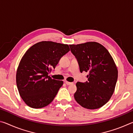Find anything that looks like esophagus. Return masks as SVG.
I'll list each match as a JSON object with an SVG mask.
<instances>
[{
    "label": "esophagus",
    "instance_id": "34e87169",
    "mask_svg": "<svg viewBox=\"0 0 133 133\" xmlns=\"http://www.w3.org/2000/svg\"><path fill=\"white\" fill-rule=\"evenodd\" d=\"M65 83H66V84H67V85H70V84H73V83H71V82H67V81H65Z\"/></svg>",
    "mask_w": 133,
    "mask_h": 133
}]
</instances>
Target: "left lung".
<instances>
[{
  "mask_svg": "<svg viewBox=\"0 0 133 133\" xmlns=\"http://www.w3.org/2000/svg\"><path fill=\"white\" fill-rule=\"evenodd\" d=\"M81 73L89 72L88 82L76 83L75 98L85 109H99L109 102L115 90L118 70L113 58L102 44L88 42L70 44Z\"/></svg>",
  "mask_w": 133,
  "mask_h": 133,
  "instance_id": "left-lung-1",
  "label": "left lung"
}]
</instances>
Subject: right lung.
<instances>
[{
    "instance_id": "add662e5",
    "label": "right lung",
    "mask_w": 133,
    "mask_h": 133,
    "mask_svg": "<svg viewBox=\"0 0 133 133\" xmlns=\"http://www.w3.org/2000/svg\"><path fill=\"white\" fill-rule=\"evenodd\" d=\"M69 51L68 44L42 41L26 51L18 66L16 80L20 96L28 106L40 109L53 100L63 82L48 75Z\"/></svg>"
}]
</instances>
